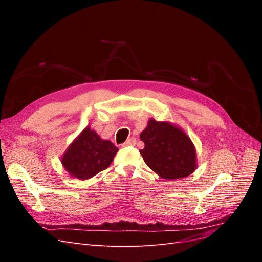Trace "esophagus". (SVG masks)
Returning a JSON list of instances; mask_svg holds the SVG:
<instances>
[{"mask_svg":"<svg viewBox=\"0 0 262 262\" xmlns=\"http://www.w3.org/2000/svg\"><path fill=\"white\" fill-rule=\"evenodd\" d=\"M136 142H137L136 139H134V138H130V139L126 140L122 145H123V146H133L134 144H136Z\"/></svg>","mask_w":262,"mask_h":262,"instance_id":"esophagus-1","label":"esophagus"}]
</instances>
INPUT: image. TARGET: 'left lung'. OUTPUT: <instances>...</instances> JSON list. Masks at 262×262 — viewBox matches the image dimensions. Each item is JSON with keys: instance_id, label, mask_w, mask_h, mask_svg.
<instances>
[{"instance_id": "8db88e82", "label": "left lung", "mask_w": 262, "mask_h": 262, "mask_svg": "<svg viewBox=\"0 0 262 262\" xmlns=\"http://www.w3.org/2000/svg\"><path fill=\"white\" fill-rule=\"evenodd\" d=\"M140 139V150L145 164L158 176L173 180L185 178L196 168V153L192 141L177 125L149 119Z\"/></svg>"}]
</instances>
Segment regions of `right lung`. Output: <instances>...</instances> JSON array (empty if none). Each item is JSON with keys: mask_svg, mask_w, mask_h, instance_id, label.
<instances>
[{"mask_svg": "<svg viewBox=\"0 0 262 262\" xmlns=\"http://www.w3.org/2000/svg\"><path fill=\"white\" fill-rule=\"evenodd\" d=\"M117 152L118 147L112 142L100 139L86 126L63 154L61 163L71 176L85 180L109 167Z\"/></svg>", "mask_w": 262, "mask_h": 262, "instance_id": "obj_1", "label": "right lung"}]
</instances>
